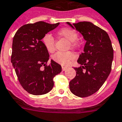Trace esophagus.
Listing matches in <instances>:
<instances>
[{"label": "esophagus", "mask_w": 122, "mask_h": 122, "mask_svg": "<svg viewBox=\"0 0 122 122\" xmlns=\"http://www.w3.org/2000/svg\"><path fill=\"white\" fill-rule=\"evenodd\" d=\"M66 67H65V66H62V70H63V71H65V70H66Z\"/></svg>", "instance_id": "34e87169"}]
</instances>
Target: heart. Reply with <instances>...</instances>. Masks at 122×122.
<instances>
[{
	"label": "heart",
	"mask_w": 122,
	"mask_h": 122,
	"mask_svg": "<svg viewBox=\"0 0 122 122\" xmlns=\"http://www.w3.org/2000/svg\"><path fill=\"white\" fill-rule=\"evenodd\" d=\"M57 33L59 36L70 42V46L72 49H76L78 47V43L76 41L78 35L74 30L65 28L59 30ZM42 43L49 52H53L55 50V39L51 34L48 33L43 36ZM52 59L57 63L66 66L74 59V56L71 52H57L53 56Z\"/></svg>",
	"instance_id": "1"
}]
</instances>
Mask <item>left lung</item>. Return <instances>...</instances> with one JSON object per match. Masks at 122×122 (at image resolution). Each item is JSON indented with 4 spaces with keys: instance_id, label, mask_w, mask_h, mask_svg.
<instances>
[{
    "instance_id": "8db88e82",
    "label": "left lung",
    "mask_w": 122,
    "mask_h": 122,
    "mask_svg": "<svg viewBox=\"0 0 122 122\" xmlns=\"http://www.w3.org/2000/svg\"><path fill=\"white\" fill-rule=\"evenodd\" d=\"M66 24L86 41L77 60L81 66L74 68L76 75L69 83L70 90L78 97H87L96 92L110 74L113 60L111 41L106 31L91 22Z\"/></svg>"
}]
</instances>
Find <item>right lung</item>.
<instances>
[{"label": "right lung", "instance_id": "right-lung-1", "mask_svg": "<svg viewBox=\"0 0 122 122\" xmlns=\"http://www.w3.org/2000/svg\"><path fill=\"white\" fill-rule=\"evenodd\" d=\"M59 24H25L13 37L11 61L21 86L31 94L48 93L54 86V77L61 72V66L52 59L46 65L50 56L42 43L43 36Z\"/></svg>", "mask_w": 122, "mask_h": 122}]
</instances>
